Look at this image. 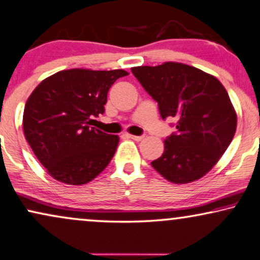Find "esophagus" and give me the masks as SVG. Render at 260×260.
<instances>
[{"label": "esophagus", "mask_w": 260, "mask_h": 260, "mask_svg": "<svg viewBox=\"0 0 260 260\" xmlns=\"http://www.w3.org/2000/svg\"><path fill=\"white\" fill-rule=\"evenodd\" d=\"M130 138H133L134 141H137V142H140V141H142L144 136H135V135H129Z\"/></svg>", "instance_id": "obj_1"}]
</instances>
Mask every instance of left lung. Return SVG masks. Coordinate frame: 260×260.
I'll return each mask as SVG.
<instances>
[{
	"label": "left lung",
	"mask_w": 260,
	"mask_h": 260,
	"mask_svg": "<svg viewBox=\"0 0 260 260\" xmlns=\"http://www.w3.org/2000/svg\"><path fill=\"white\" fill-rule=\"evenodd\" d=\"M131 72L157 103L161 117L178 119L177 133L164 141V154L151 166L173 184L201 179L221 159L237 130V112L223 85L178 62L134 67Z\"/></svg>",
	"instance_id": "left-lung-1"
}]
</instances>
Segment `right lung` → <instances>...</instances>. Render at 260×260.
I'll use <instances>...</instances> for the list:
<instances>
[{
	"label": "right lung",
	"mask_w": 260,
	"mask_h": 260,
	"mask_svg": "<svg viewBox=\"0 0 260 260\" xmlns=\"http://www.w3.org/2000/svg\"><path fill=\"white\" fill-rule=\"evenodd\" d=\"M123 69L60 70L43 80L26 101L23 135L53 179L89 183L105 170L119 137L90 126L105 111L107 93Z\"/></svg>",
	"instance_id": "add662e5"
}]
</instances>
